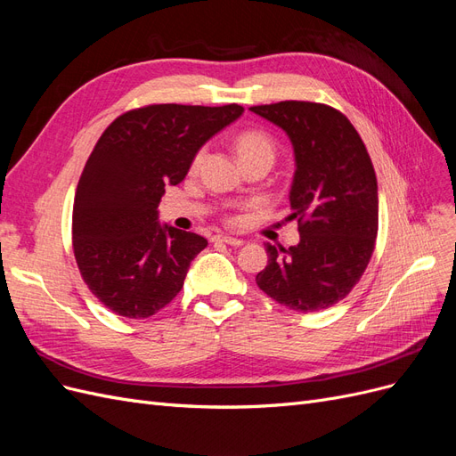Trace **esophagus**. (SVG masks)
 <instances>
[{
	"label": "esophagus",
	"instance_id": "34e87169",
	"mask_svg": "<svg viewBox=\"0 0 456 456\" xmlns=\"http://www.w3.org/2000/svg\"><path fill=\"white\" fill-rule=\"evenodd\" d=\"M215 240H216V241H223V243H226V245H232V247H240V245H243V240H240V238H233V236H228V233H224V236H216Z\"/></svg>",
	"mask_w": 456,
	"mask_h": 456
}]
</instances>
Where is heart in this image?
<instances>
[{"label": "heart", "mask_w": 456, "mask_h": 456, "mask_svg": "<svg viewBox=\"0 0 456 456\" xmlns=\"http://www.w3.org/2000/svg\"><path fill=\"white\" fill-rule=\"evenodd\" d=\"M236 146H238V154H240V159H245V158H268L272 159L273 158V142L268 134L260 133V131H245L238 136L236 141ZM203 159V150L198 151V156L194 158V167H198V165L201 163Z\"/></svg>", "instance_id": "heart-1"}]
</instances>
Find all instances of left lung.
Instances as JSON below:
<instances>
[{
    "mask_svg": "<svg viewBox=\"0 0 456 456\" xmlns=\"http://www.w3.org/2000/svg\"><path fill=\"white\" fill-rule=\"evenodd\" d=\"M249 110L291 141L289 220H298L300 233L289 249L266 243L268 266L256 285L289 310L333 306L360 281L375 249L379 186L367 148L346 116L325 104L283 101Z\"/></svg>",
    "mask_w": 456,
    "mask_h": 456,
    "instance_id": "8db88e82",
    "label": "left lung"
}]
</instances>
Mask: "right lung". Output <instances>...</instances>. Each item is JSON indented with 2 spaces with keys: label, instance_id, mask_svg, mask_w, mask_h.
Listing matches in <instances>:
<instances>
[{
  "label": "right lung",
  "instance_id": "1",
  "mask_svg": "<svg viewBox=\"0 0 456 456\" xmlns=\"http://www.w3.org/2000/svg\"><path fill=\"white\" fill-rule=\"evenodd\" d=\"M241 114L240 104H154L119 116L102 133L77 183L72 238L79 272L106 308L142 320L181 291L207 240L161 224V196Z\"/></svg>",
  "mask_w": 456,
  "mask_h": 456
}]
</instances>
